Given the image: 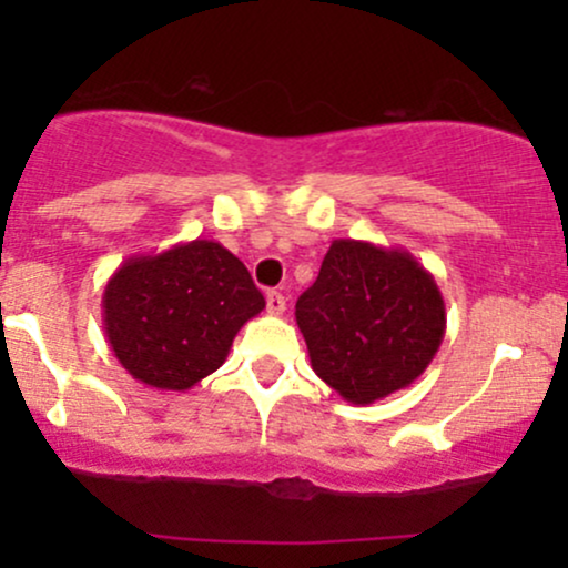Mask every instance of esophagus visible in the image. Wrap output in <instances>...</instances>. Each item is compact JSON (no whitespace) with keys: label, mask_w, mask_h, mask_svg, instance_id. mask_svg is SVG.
<instances>
[{"label":"esophagus","mask_w":568,"mask_h":568,"mask_svg":"<svg viewBox=\"0 0 568 568\" xmlns=\"http://www.w3.org/2000/svg\"><path fill=\"white\" fill-rule=\"evenodd\" d=\"M266 312H270V315H283V312H285V296H283V293H277V291L266 293Z\"/></svg>","instance_id":"34e87169"}]
</instances>
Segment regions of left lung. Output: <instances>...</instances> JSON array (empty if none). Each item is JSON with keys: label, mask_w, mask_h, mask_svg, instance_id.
I'll list each match as a JSON object with an SVG mask.
<instances>
[{"label": "left lung", "mask_w": 568, "mask_h": 568, "mask_svg": "<svg viewBox=\"0 0 568 568\" xmlns=\"http://www.w3.org/2000/svg\"><path fill=\"white\" fill-rule=\"evenodd\" d=\"M312 371L355 406L406 389L446 336L438 283L403 247L334 240L296 302Z\"/></svg>", "instance_id": "left-lung-1"}]
</instances>
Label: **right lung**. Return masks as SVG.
<instances>
[{"label": "right lung", "mask_w": 568, "mask_h": 568, "mask_svg": "<svg viewBox=\"0 0 568 568\" xmlns=\"http://www.w3.org/2000/svg\"><path fill=\"white\" fill-rule=\"evenodd\" d=\"M103 331L146 387L184 393L224 366L234 336L264 310L245 264L216 240L135 253L103 288Z\"/></svg>", "instance_id": "obj_1"}]
</instances>
